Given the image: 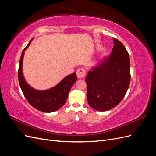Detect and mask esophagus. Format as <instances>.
<instances>
[{
  "mask_svg": "<svg viewBox=\"0 0 156 156\" xmlns=\"http://www.w3.org/2000/svg\"><path fill=\"white\" fill-rule=\"evenodd\" d=\"M76 73H77V76L78 78L83 79L84 77H85V75H86V70L83 68H79L77 70Z\"/></svg>",
  "mask_w": 156,
  "mask_h": 156,
  "instance_id": "1",
  "label": "esophagus"
}]
</instances>
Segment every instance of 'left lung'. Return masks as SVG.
Listing matches in <instances>:
<instances>
[{"instance_id": "left-lung-1", "label": "left lung", "mask_w": 156, "mask_h": 156, "mask_svg": "<svg viewBox=\"0 0 156 156\" xmlns=\"http://www.w3.org/2000/svg\"><path fill=\"white\" fill-rule=\"evenodd\" d=\"M113 40L111 55L89 71L85 79L88 104L99 111L110 110L119 105L130 83L129 55L119 40Z\"/></svg>"}]
</instances>
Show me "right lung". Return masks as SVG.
<instances>
[{
	"instance_id": "1",
	"label": "right lung",
	"mask_w": 156,
	"mask_h": 156,
	"mask_svg": "<svg viewBox=\"0 0 156 156\" xmlns=\"http://www.w3.org/2000/svg\"><path fill=\"white\" fill-rule=\"evenodd\" d=\"M32 40L22 52L18 69V79L21 90L30 104L37 110L45 112H52L62 107L67 100L68 94L73 84L77 80L73 72L63 79L57 85L47 90H37L27 84L23 77L22 65L25 51L31 43Z\"/></svg>"
}]
</instances>
